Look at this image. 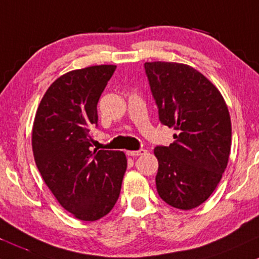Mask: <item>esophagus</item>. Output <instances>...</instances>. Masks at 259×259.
Masks as SVG:
<instances>
[{
	"label": "esophagus",
	"instance_id": "34e87169",
	"mask_svg": "<svg viewBox=\"0 0 259 259\" xmlns=\"http://www.w3.org/2000/svg\"><path fill=\"white\" fill-rule=\"evenodd\" d=\"M147 153L145 149H139V150H127L126 154L128 156H138V155H143V154Z\"/></svg>",
	"mask_w": 259,
	"mask_h": 259
}]
</instances>
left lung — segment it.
I'll return each instance as SVG.
<instances>
[{
  "label": "left lung",
  "mask_w": 259,
  "mask_h": 259,
  "mask_svg": "<svg viewBox=\"0 0 259 259\" xmlns=\"http://www.w3.org/2000/svg\"><path fill=\"white\" fill-rule=\"evenodd\" d=\"M159 120L174 128V143L154 149L159 161V196L171 207L190 210L214 192L228 166L231 120L223 95L193 67L144 63Z\"/></svg>",
  "instance_id": "obj_1"
}]
</instances>
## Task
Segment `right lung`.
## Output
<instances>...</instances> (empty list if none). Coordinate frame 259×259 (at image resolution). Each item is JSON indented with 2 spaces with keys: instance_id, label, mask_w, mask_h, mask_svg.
<instances>
[{
  "instance_id": "right-lung-1",
  "label": "right lung",
  "mask_w": 259,
  "mask_h": 259,
  "mask_svg": "<svg viewBox=\"0 0 259 259\" xmlns=\"http://www.w3.org/2000/svg\"><path fill=\"white\" fill-rule=\"evenodd\" d=\"M116 69L91 66L67 72L49 87L31 132L35 164L57 202L74 218L95 222L120 196L127 159L123 152H92L97 105Z\"/></svg>"
}]
</instances>
